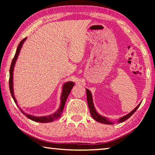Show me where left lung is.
<instances>
[{"mask_svg": "<svg viewBox=\"0 0 155 155\" xmlns=\"http://www.w3.org/2000/svg\"><path fill=\"white\" fill-rule=\"evenodd\" d=\"M86 92H87V103H88V106H89V109H90V114H91V117H93V119H94L96 120V121L98 122H101V123H103V124H113V123L109 122L107 120L105 117H102L101 115H100L98 113H97L96 111L95 110V108H94V104H93V101H92V96H91V94L90 92V91L89 90H86ZM141 104H139V105L136 107V108L133 110L132 111H131L130 113H129V114H127V115H125V116L121 117L119 120L118 122H122L125 121L126 120H127L129 118V117L132 115L136 111V110H137L138 109V107H140V105Z\"/></svg>", "mask_w": 155, "mask_h": 155, "instance_id": "8db88e82", "label": "left lung"}]
</instances>
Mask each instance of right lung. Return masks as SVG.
Masks as SVG:
<instances>
[{
  "label": "right lung",
  "mask_w": 155,
  "mask_h": 155,
  "mask_svg": "<svg viewBox=\"0 0 155 155\" xmlns=\"http://www.w3.org/2000/svg\"><path fill=\"white\" fill-rule=\"evenodd\" d=\"M26 40V38L23 39V40L20 41V44H18V46L16 50V52H15V56L13 59L12 64H11V66H10V69H9V90H10V92H11L12 96L13 99L15 103H16V100H15L14 95V90H13V70H14V67L15 65V61L18 57V54H19L20 51L21 49V47H22L23 43L25 42V41ZM74 83L73 82H68L65 84H64V87H63V91H62V94H61V104L60 105L59 109H58V111L57 112L54 113V114L48 115V116H44V117H35V116H32V115H28L26 114V113L23 112L22 110L20 109V111L22 113H23L25 116H27L28 118H29L30 120H33V121L35 122H41V123H47V122H53L54 120H56L57 119H59L61 115L62 114L63 110H64V105L65 103V101H66L68 95H69L70 91H71V90L72 87H74Z\"/></svg>",
  "instance_id": "1"
}]
</instances>
